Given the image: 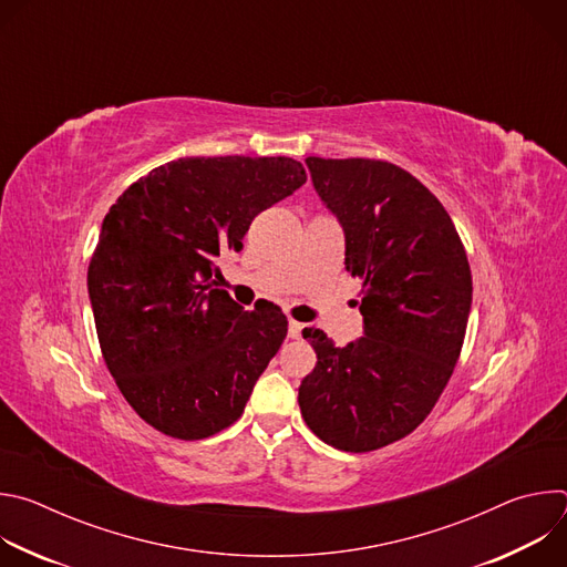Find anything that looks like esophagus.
<instances>
[{"mask_svg": "<svg viewBox=\"0 0 567 567\" xmlns=\"http://www.w3.org/2000/svg\"><path fill=\"white\" fill-rule=\"evenodd\" d=\"M302 330H305L302 322L289 320V339H300V337H302Z\"/></svg>", "mask_w": 567, "mask_h": 567, "instance_id": "obj_1", "label": "esophagus"}]
</instances>
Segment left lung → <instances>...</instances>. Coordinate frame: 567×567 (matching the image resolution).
Wrapping results in <instances>:
<instances>
[{
    "label": "left lung",
    "instance_id": "left-lung-1",
    "mask_svg": "<svg viewBox=\"0 0 567 567\" xmlns=\"http://www.w3.org/2000/svg\"><path fill=\"white\" fill-rule=\"evenodd\" d=\"M313 188L346 233V269L363 280V337L337 348L302 337L316 368L298 388L305 424L326 444L365 453L413 433L457 363L471 311V269L440 199L374 158L307 156Z\"/></svg>",
    "mask_w": 567,
    "mask_h": 567
}]
</instances>
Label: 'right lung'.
I'll return each mask as SVG.
<instances>
[{
	"label": "right lung",
	"instance_id": "1",
	"mask_svg": "<svg viewBox=\"0 0 567 567\" xmlns=\"http://www.w3.org/2000/svg\"><path fill=\"white\" fill-rule=\"evenodd\" d=\"M307 182L289 156H186L134 182L87 271L103 359L141 420L204 440L239 420L287 337L274 302L245 311L213 276L254 217Z\"/></svg>",
	"mask_w": 567,
	"mask_h": 567
}]
</instances>
